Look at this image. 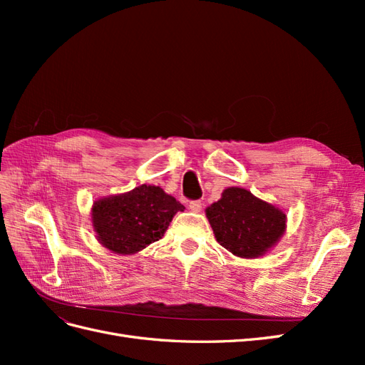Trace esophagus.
Segmentation results:
<instances>
[{"label":"esophagus","mask_w":365,"mask_h":365,"mask_svg":"<svg viewBox=\"0 0 365 365\" xmlns=\"http://www.w3.org/2000/svg\"><path fill=\"white\" fill-rule=\"evenodd\" d=\"M189 208L192 210V212H195V213L201 212V208H202V202H201V201H190V202H189Z\"/></svg>","instance_id":"1"}]
</instances>
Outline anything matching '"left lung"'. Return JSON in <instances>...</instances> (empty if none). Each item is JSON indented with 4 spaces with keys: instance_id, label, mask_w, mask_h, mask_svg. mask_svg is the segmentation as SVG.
Wrapping results in <instances>:
<instances>
[{
    "instance_id": "1",
    "label": "left lung",
    "mask_w": 365,
    "mask_h": 365,
    "mask_svg": "<svg viewBox=\"0 0 365 365\" xmlns=\"http://www.w3.org/2000/svg\"><path fill=\"white\" fill-rule=\"evenodd\" d=\"M205 215L219 244L235 256L247 259L262 256L277 244L286 225L282 210L239 187L225 189Z\"/></svg>"
}]
</instances>
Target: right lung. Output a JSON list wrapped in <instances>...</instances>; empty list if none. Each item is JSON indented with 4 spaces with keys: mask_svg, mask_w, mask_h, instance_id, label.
I'll return each instance as SVG.
<instances>
[{
    "mask_svg": "<svg viewBox=\"0 0 365 365\" xmlns=\"http://www.w3.org/2000/svg\"><path fill=\"white\" fill-rule=\"evenodd\" d=\"M184 205L161 187L143 184L129 193L105 197L93 205V227L103 247L134 254L157 242Z\"/></svg>",
    "mask_w": 365,
    "mask_h": 365,
    "instance_id": "add662e5",
    "label": "right lung"
}]
</instances>
